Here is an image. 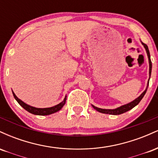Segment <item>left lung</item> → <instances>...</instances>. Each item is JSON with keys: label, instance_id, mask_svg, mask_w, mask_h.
<instances>
[{"label": "left lung", "instance_id": "left-lung-1", "mask_svg": "<svg viewBox=\"0 0 158 158\" xmlns=\"http://www.w3.org/2000/svg\"><path fill=\"white\" fill-rule=\"evenodd\" d=\"M141 43H142L143 47H144L145 49H146V53H147V56H148V63H149V79H150V77H151V73H152V64L151 58H150L149 50H148L147 45H146V44H144V43H143L142 41H141ZM148 81H149V79H148ZM148 84H147V87H146V89L144 91H143V93L140 94V96H139V97H137V99H135L134 101H132V102L128 103V104H126V105H124V106L119 107V108H115V109H102V108H97V107L94 106H93V105H92V106H93V108H94V109L97 110V111L100 112V113H102V114H112V115H119V114H123V113H125V112L128 111V110L132 109L134 107H135L136 106H137V105L139 104V102H140L141 99H143V97H144V95L146 94V90H147V88H148Z\"/></svg>", "mask_w": 158, "mask_h": 158}]
</instances>
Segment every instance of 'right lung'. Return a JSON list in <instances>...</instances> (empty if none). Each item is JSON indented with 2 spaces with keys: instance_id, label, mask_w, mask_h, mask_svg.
Returning <instances> with one entry per match:
<instances>
[{
  "instance_id": "1",
  "label": "right lung",
  "mask_w": 158,
  "mask_h": 158,
  "mask_svg": "<svg viewBox=\"0 0 158 158\" xmlns=\"http://www.w3.org/2000/svg\"><path fill=\"white\" fill-rule=\"evenodd\" d=\"M12 94H13V96H14V97H15V99H16V101H17L20 106H21V107H23L25 110H27V111L30 112V113H31L32 114H35V115H41V116L50 115V114H52L53 113H56V112L59 111V110H61V108L64 106L65 102H66V99H67V98H66L67 97H65L64 100H63L62 102L59 103V104L56 105V106H55L50 107V108H35V107L30 106H29V105L26 104V103L23 102V101H21V99H19V98L16 97V95L13 91H12Z\"/></svg>"
}]
</instances>
